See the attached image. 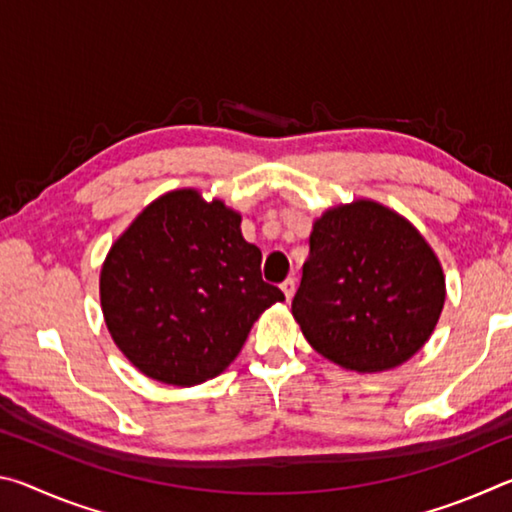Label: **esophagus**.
I'll return each instance as SVG.
<instances>
[{
  "label": "esophagus",
  "instance_id": "esophagus-1",
  "mask_svg": "<svg viewBox=\"0 0 512 512\" xmlns=\"http://www.w3.org/2000/svg\"><path fill=\"white\" fill-rule=\"evenodd\" d=\"M282 291L284 296H287V300H291L293 293H296V280H293V277H287V280L282 282Z\"/></svg>",
  "mask_w": 512,
  "mask_h": 512
}]
</instances>
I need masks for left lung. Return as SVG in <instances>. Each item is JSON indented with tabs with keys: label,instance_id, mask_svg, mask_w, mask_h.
<instances>
[{
	"label": "left lung",
	"instance_id": "left-lung-1",
	"mask_svg": "<svg viewBox=\"0 0 512 512\" xmlns=\"http://www.w3.org/2000/svg\"><path fill=\"white\" fill-rule=\"evenodd\" d=\"M443 302V268L420 232L386 207L357 201L314 223L291 311L325 359L379 372L422 348Z\"/></svg>",
	"mask_w": 512,
	"mask_h": 512
}]
</instances>
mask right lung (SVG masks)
Segmentation results:
<instances>
[{
    "mask_svg": "<svg viewBox=\"0 0 512 512\" xmlns=\"http://www.w3.org/2000/svg\"><path fill=\"white\" fill-rule=\"evenodd\" d=\"M241 216L192 189L164 194L110 248L101 307L119 350L164 384L194 386L228 366L257 316L284 293L262 280Z\"/></svg>",
    "mask_w": 512,
    "mask_h": 512,
    "instance_id": "add662e5",
    "label": "right lung"
}]
</instances>
